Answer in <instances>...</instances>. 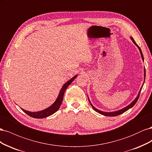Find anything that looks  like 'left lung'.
I'll return each mask as SVG.
<instances>
[{
    "mask_svg": "<svg viewBox=\"0 0 152 152\" xmlns=\"http://www.w3.org/2000/svg\"><path fill=\"white\" fill-rule=\"evenodd\" d=\"M131 40H132V42H134V44L136 45V46H137V48H138V49H139V50H140V53H141V56L142 59V60H143V61H144L143 55H142V51H141V50L140 48L138 46V45H137V44L136 43V42L134 41V39H133L132 37H131ZM145 76H146V71H145V70H144V77H145L144 79H145ZM143 84H144V83H143ZM142 87H141V88L140 89V92H139L138 95H137V96L136 98V99H135L134 101H133V102H132L130 104H129L128 106H127L126 107L124 108H122V109H121V110H118V111H116V112H102V111H100V110H98V109H96V108L94 107V106L91 103V102H90V100H89V98H88V99H89V102L91 105L92 106V107H93V108L94 109V110H95V111L97 112L98 113H100V114H102V115H104V116H108V117H115V116H117V115H121V114L124 113L125 112H126L127 110H128L129 109H130L131 108H132V107H133V106H134V105L136 103L137 101L138 100V98H139V97H140V93H141V89H142Z\"/></svg>",
    "mask_w": 152,
    "mask_h": 152,
    "instance_id": "8db88e82",
    "label": "left lung"
}]
</instances>
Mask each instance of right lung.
I'll return each mask as SVG.
<instances>
[{"label":"right lung","mask_w":152,"mask_h":152,"mask_svg":"<svg viewBox=\"0 0 152 152\" xmlns=\"http://www.w3.org/2000/svg\"><path fill=\"white\" fill-rule=\"evenodd\" d=\"M77 77V75L72 78L70 80H69L67 82H66V83L63 85L60 92H59L56 100L55 101V102L51 106H50L49 108L45 109L44 110H42V111L37 112H31L26 111V110H25L22 108L21 109L25 113L28 115L35 118H45V117L51 115H53L55 112H56L59 110V107H60V106L62 103L63 96H64V93H65V90L67 89V87L69 86V85H70L73 80H74V79Z\"/></svg>","instance_id":"add662e5"}]
</instances>
